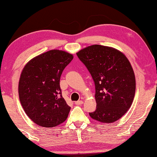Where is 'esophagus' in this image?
Masks as SVG:
<instances>
[{
  "label": "esophagus",
  "instance_id": "esophagus-1",
  "mask_svg": "<svg viewBox=\"0 0 157 157\" xmlns=\"http://www.w3.org/2000/svg\"><path fill=\"white\" fill-rule=\"evenodd\" d=\"M83 104V101H75V104L76 105H81Z\"/></svg>",
  "mask_w": 157,
  "mask_h": 157
}]
</instances>
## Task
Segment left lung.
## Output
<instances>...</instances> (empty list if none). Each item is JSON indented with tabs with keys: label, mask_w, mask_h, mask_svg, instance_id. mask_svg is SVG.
<instances>
[{
	"label": "left lung",
	"mask_w": 157,
	"mask_h": 157,
	"mask_svg": "<svg viewBox=\"0 0 157 157\" xmlns=\"http://www.w3.org/2000/svg\"><path fill=\"white\" fill-rule=\"evenodd\" d=\"M95 83L96 109L92 119L112 123L132 106L136 90L134 70L126 56L117 49L92 45L76 53Z\"/></svg>",
	"instance_id": "left-lung-1"
}]
</instances>
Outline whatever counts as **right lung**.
Segmentation results:
<instances>
[{
	"label": "right lung",
	"mask_w": 157,
	"mask_h": 157,
	"mask_svg": "<svg viewBox=\"0 0 157 157\" xmlns=\"http://www.w3.org/2000/svg\"><path fill=\"white\" fill-rule=\"evenodd\" d=\"M72 54L51 50L25 64L18 83L21 104L28 117L38 126L54 127L67 119L71 107L61 94L60 78Z\"/></svg>",
	"instance_id": "1"
}]
</instances>
